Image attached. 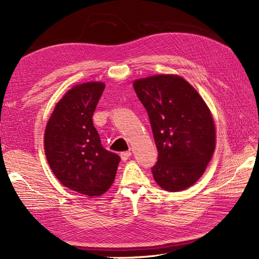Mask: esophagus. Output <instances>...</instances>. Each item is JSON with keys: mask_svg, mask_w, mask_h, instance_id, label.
<instances>
[{"mask_svg": "<svg viewBox=\"0 0 259 259\" xmlns=\"http://www.w3.org/2000/svg\"><path fill=\"white\" fill-rule=\"evenodd\" d=\"M131 155H132V152H131V151H124V152H122V153L120 154V156H121V159H122L123 162L127 161V160L131 158Z\"/></svg>", "mask_w": 259, "mask_h": 259, "instance_id": "34e87169", "label": "esophagus"}]
</instances>
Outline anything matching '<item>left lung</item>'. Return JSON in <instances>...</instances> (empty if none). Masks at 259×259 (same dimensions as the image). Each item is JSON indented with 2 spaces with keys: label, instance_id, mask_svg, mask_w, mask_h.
<instances>
[{
  "label": "left lung",
  "instance_id": "1",
  "mask_svg": "<svg viewBox=\"0 0 259 259\" xmlns=\"http://www.w3.org/2000/svg\"><path fill=\"white\" fill-rule=\"evenodd\" d=\"M150 119L158 162L155 183L169 192L198 182L215 151L213 115L198 91L177 74H155L133 83Z\"/></svg>",
  "mask_w": 259,
  "mask_h": 259
}]
</instances>
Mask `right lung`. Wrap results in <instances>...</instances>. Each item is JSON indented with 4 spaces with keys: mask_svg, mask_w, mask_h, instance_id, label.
<instances>
[{
    "mask_svg": "<svg viewBox=\"0 0 259 259\" xmlns=\"http://www.w3.org/2000/svg\"><path fill=\"white\" fill-rule=\"evenodd\" d=\"M104 82L70 89L54 108L44 133L46 160L65 187L86 197H99L114 182L120 156L106 150L93 124Z\"/></svg>",
    "mask_w": 259,
    "mask_h": 259,
    "instance_id": "1",
    "label": "right lung"
}]
</instances>
